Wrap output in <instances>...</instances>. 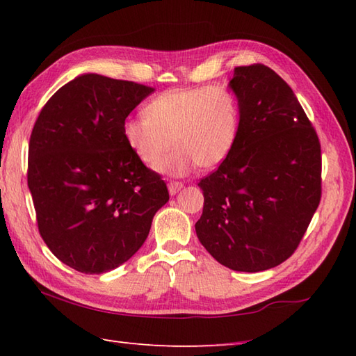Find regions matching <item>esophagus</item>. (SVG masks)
<instances>
[{"instance_id": "obj_1", "label": "esophagus", "mask_w": 356, "mask_h": 356, "mask_svg": "<svg viewBox=\"0 0 356 356\" xmlns=\"http://www.w3.org/2000/svg\"><path fill=\"white\" fill-rule=\"evenodd\" d=\"M183 183H179V181H170V183H169V193L170 195H177L179 191H181V188H183Z\"/></svg>"}]
</instances>
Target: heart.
Returning <instances> with one entry per match:
<instances>
[{
    "label": "heart",
    "mask_w": 356,
    "mask_h": 356,
    "mask_svg": "<svg viewBox=\"0 0 356 356\" xmlns=\"http://www.w3.org/2000/svg\"><path fill=\"white\" fill-rule=\"evenodd\" d=\"M241 124L236 97L226 87L170 89L152 98L144 117L122 122V138L134 155L147 168L161 164L170 177H184L197 165L215 169L235 149Z\"/></svg>",
    "instance_id": "obj_1"
}]
</instances>
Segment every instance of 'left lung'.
Instances as JSON below:
<instances>
[{
    "instance_id": "left-lung-1",
    "label": "left lung",
    "mask_w": 356,
    "mask_h": 356,
    "mask_svg": "<svg viewBox=\"0 0 356 356\" xmlns=\"http://www.w3.org/2000/svg\"><path fill=\"white\" fill-rule=\"evenodd\" d=\"M241 111L229 158L202 178L198 239L238 272L272 269L292 257L321 200V144L293 90L264 66L235 67Z\"/></svg>"
}]
</instances>
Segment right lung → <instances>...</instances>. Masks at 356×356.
Returning a JSON list of instances; mask_svg holds the SVG:
<instances>
[{"label": "right lung", "mask_w": 356, "mask_h": 356, "mask_svg": "<svg viewBox=\"0 0 356 356\" xmlns=\"http://www.w3.org/2000/svg\"><path fill=\"white\" fill-rule=\"evenodd\" d=\"M154 87L84 74L41 108L29 143L27 184L41 238L81 273L132 258L149 235L168 186L122 138V122Z\"/></svg>", "instance_id": "add662e5"}]
</instances>
